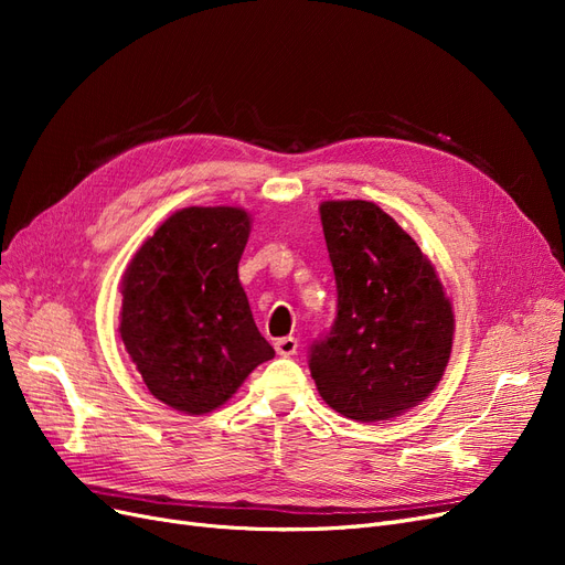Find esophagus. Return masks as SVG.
<instances>
[{
    "instance_id": "1",
    "label": "esophagus",
    "mask_w": 565,
    "mask_h": 565,
    "mask_svg": "<svg viewBox=\"0 0 565 565\" xmlns=\"http://www.w3.org/2000/svg\"><path fill=\"white\" fill-rule=\"evenodd\" d=\"M297 347H299V341H297L295 337H280V339H276V351H278V355H285V358L295 355V353H297Z\"/></svg>"
}]
</instances>
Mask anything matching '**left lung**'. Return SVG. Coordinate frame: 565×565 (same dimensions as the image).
I'll list each match as a JSON object with an SVG mask.
<instances>
[{
    "label": "left lung",
    "instance_id": "obj_1",
    "mask_svg": "<svg viewBox=\"0 0 565 565\" xmlns=\"http://www.w3.org/2000/svg\"><path fill=\"white\" fill-rule=\"evenodd\" d=\"M320 221L337 318L311 344V377L339 415L398 417L434 393L446 372L452 303L417 243L374 202H322Z\"/></svg>",
    "mask_w": 565,
    "mask_h": 565
}]
</instances>
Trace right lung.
Wrapping results in <instances>:
<instances>
[{
    "label": "right lung",
    "mask_w": 565,
    "mask_h": 565,
    "mask_svg": "<svg viewBox=\"0 0 565 565\" xmlns=\"http://www.w3.org/2000/svg\"><path fill=\"white\" fill-rule=\"evenodd\" d=\"M249 231L241 207H185L125 270L119 334L148 391L179 413H212L276 355L237 278Z\"/></svg>",
    "instance_id": "obj_1"
}]
</instances>
